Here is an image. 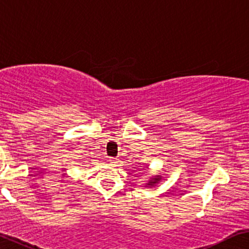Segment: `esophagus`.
Segmentation results:
<instances>
[{
  "label": "esophagus",
  "mask_w": 249,
  "mask_h": 249,
  "mask_svg": "<svg viewBox=\"0 0 249 249\" xmlns=\"http://www.w3.org/2000/svg\"><path fill=\"white\" fill-rule=\"evenodd\" d=\"M109 163H110V165H117V158H109Z\"/></svg>",
  "instance_id": "esophagus-1"
}]
</instances>
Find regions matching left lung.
Segmentation results:
<instances>
[{"label": "left lung", "mask_w": 249, "mask_h": 249, "mask_svg": "<svg viewBox=\"0 0 249 249\" xmlns=\"http://www.w3.org/2000/svg\"><path fill=\"white\" fill-rule=\"evenodd\" d=\"M160 178H161V177H159V175H157V177H155V178H152L151 180L149 181V183L145 185V187H154L156 183H158V182L160 181Z\"/></svg>", "instance_id": "obj_1"}]
</instances>
